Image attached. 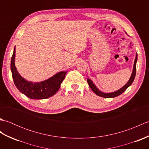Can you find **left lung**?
<instances>
[{
	"instance_id": "obj_1",
	"label": "left lung",
	"mask_w": 149,
	"mask_h": 149,
	"mask_svg": "<svg viewBox=\"0 0 149 149\" xmlns=\"http://www.w3.org/2000/svg\"><path fill=\"white\" fill-rule=\"evenodd\" d=\"M137 59H138V55L137 53L136 54V58H135V60H134V66H133V70H132V72L131 74V76L129 79V80L128 81V82L126 83L124 86H123L122 88H120V89L118 90L117 91H114V92H111V93H104L102 91H100L98 88L96 87L95 85L92 81L90 79H87V82L88 83V85H89L90 88H91L93 92L95 93L96 95H97L98 96L102 97H104V98H113V97H116L117 96L120 95H121L122 93L124 92V91L127 89V88L129 87L132 84V82H133L135 75H136V62H137Z\"/></svg>"
}]
</instances>
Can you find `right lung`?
I'll return each instance as SVG.
<instances>
[{
  "label": "right lung",
  "mask_w": 149,
  "mask_h": 149,
  "mask_svg": "<svg viewBox=\"0 0 149 149\" xmlns=\"http://www.w3.org/2000/svg\"><path fill=\"white\" fill-rule=\"evenodd\" d=\"M15 47L11 60V70L14 83L22 93L33 99H45L55 95L64 80L66 72H59L48 79L39 83L28 81L19 74L15 64Z\"/></svg>",
  "instance_id": "add662e5"
}]
</instances>
